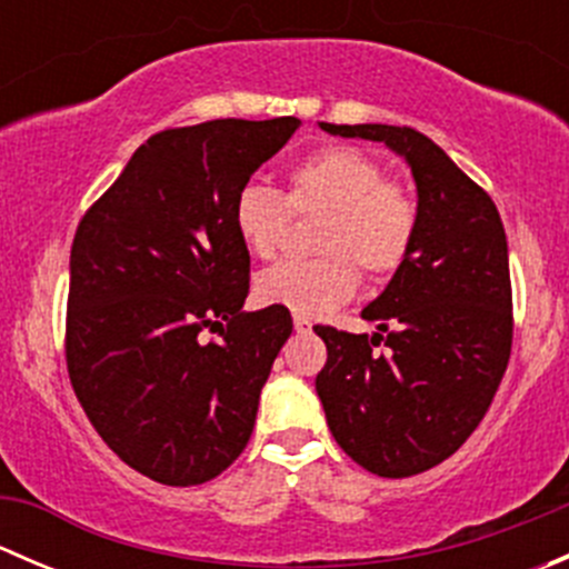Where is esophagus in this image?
I'll return each instance as SVG.
<instances>
[{"mask_svg":"<svg viewBox=\"0 0 569 569\" xmlns=\"http://www.w3.org/2000/svg\"><path fill=\"white\" fill-rule=\"evenodd\" d=\"M295 330L297 332H311L313 325L306 317H295Z\"/></svg>","mask_w":569,"mask_h":569,"instance_id":"34e87169","label":"esophagus"}]
</instances>
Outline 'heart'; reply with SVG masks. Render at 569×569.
<instances>
[{
	"label": "heart",
	"mask_w": 569,
	"mask_h": 569,
	"mask_svg": "<svg viewBox=\"0 0 569 569\" xmlns=\"http://www.w3.org/2000/svg\"><path fill=\"white\" fill-rule=\"evenodd\" d=\"M289 211H321L311 261H280L256 278V300L295 317L319 319L352 300L363 269L371 280L391 278L410 256L418 233V206L401 183L388 181L371 153L330 146L302 159L289 173V194L244 183L233 200L239 242L256 258L280 248Z\"/></svg>",
	"instance_id": "b5f03b06"
}]
</instances>
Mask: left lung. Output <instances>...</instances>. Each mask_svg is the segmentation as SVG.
Wrapping results in <instances>:
<instances>
[{
    "label": "left lung",
    "instance_id": "left-lung-1",
    "mask_svg": "<svg viewBox=\"0 0 569 569\" xmlns=\"http://www.w3.org/2000/svg\"><path fill=\"white\" fill-rule=\"evenodd\" d=\"M382 142L410 168L418 233L391 283L363 308L375 336L317 327L327 363L317 393L336 443L388 479L423 473L470 438L492 405L512 349V283L490 194L421 131L319 123ZM382 340L386 356L373 349Z\"/></svg>",
    "mask_w": 569,
    "mask_h": 569
}]
</instances>
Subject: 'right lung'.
<instances>
[{"mask_svg":"<svg viewBox=\"0 0 569 569\" xmlns=\"http://www.w3.org/2000/svg\"><path fill=\"white\" fill-rule=\"evenodd\" d=\"M297 129L226 118L159 131L77 228L71 386L109 449L159 485H203L242 455L291 336L280 308L242 311L250 252L233 200ZM203 329L223 338L203 342Z\"/></svg>","mask_w":569,"mask_h":569,"instance_id":"1","label":"right lung"}]
</instances>
